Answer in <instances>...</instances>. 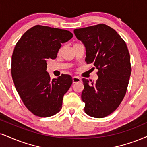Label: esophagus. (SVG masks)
<instances>
[{
    "label": "esophagus",
    "instance_id": "1",
    "mask_svg": "<svg viewBox=\"0 0 147 147\" xmlns=\"http://www.w3.org/2000/svg\"><path fill=\"white\" fill-rule=\"evenodd\" d=\"M72 80H73V82L74 83L79 82H80V81H81V79L78 76H74L73 78H72Z\"/></svg>",
    "mask_w": 147,
    "mask_h": 147
}]
</instances>
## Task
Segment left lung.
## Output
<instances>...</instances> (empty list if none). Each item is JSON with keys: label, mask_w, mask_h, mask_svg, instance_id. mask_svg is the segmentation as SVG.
Segmentation results:
<instances>
[{"label": "left lung", "mask_w": 147, "mask_h": 147, "mask_svg": "<svg viewBox=\"0 0 147 147\" xmlns=\"http://www.w3.org/2000/svg\"><path fill=\"white\" fill-rule=\"evenodd\" d=\"M74 32L86 48L85 62L98 70L95 82L82 78L84 112L104 118L117 109L125 95L131 72L127 47L115 30L103 24Z\"/></svg>", "instance_id": "left-lung-1"}]
</instances>
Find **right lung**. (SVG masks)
<instances>
[{"instance_id": "add662e5", "label": "right lung", "mask_w": 147, "mask_h": 147, "mask_svg": "<svg viewBox=\"0 0 147 147\" xmlns=\"http://www.w3.org/2000/svg\"><path fill=\"white\" fill-rule=\"evenodd\" d=\"M72 37L67 30L36 25L16 43L11 58L12 78L24 104L36 116L50 117L62 108L72 78L62 74L51 80L47 62L55 59L62 43Z\"/></svg>"}]
</instances>
